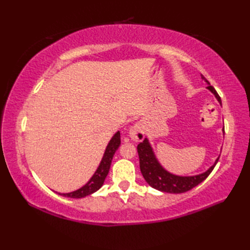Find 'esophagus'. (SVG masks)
Returning <instances> with one entry per match:
<instances>
[{
  "label": "esophagus",
  "instance_id": "1",
  "mask_svg": "<svg viewBox=\"0 0 250 250\" xmlns=\"http://www.w3.org/2000/svg\"><path fill=\"white\" fill-rule=\"evenodd\" d=\"M129 136L131 137V140H133L134 142L143 141L145 136L144 125H143L142 122H136V124L130 129Z\"/></svg>",
  "mask_w": 250,
  "mask_h": 250
}]
</instances>
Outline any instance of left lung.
Here are the masks:
<instances>
[{"label": "left lung", "instance_id": "1", "mask_svg": "<svg viewBox=\"0 0 250 250\" xmlns=\"http://www.w3.org/2000/svg\"><path fill=\"white\" fill-rule=\"evenodd\" d=\"M202 78L205 79L203 75H202ZM207 89H208L211 93L215 94L216 99L218 100V102L221 104L220 97L219 94L217 93L215 88L208 84ZM137 152H139L140 158L141 172L147 184L151 186L152 188L167 193H183L186 192V191H189L194 188L195 186H198L199 184L203 182L204 179L207 178V176L211 173L217 162L219 160L218 157L213 166L207 169L206 172L195 175V176H177V175H173L167 172V169H164L161 167V164L158 162L155 153L152 151V148L147 139H145L137 145Z\"/></svg>", "mask_w": 250, "mask_h": 250}]
</instances>
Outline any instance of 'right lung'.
<instances>
[{"label":"right lung","instance_id":"add662e5","mask_svg":"<svg viewBox=\"0 0 250 250\" xmlns=\"http://www.w3.org/2000/svg\"><path fill=\"white\" fill-rule=\"evenodd\" d=\"M119 146H120V132L118 131L113 137H111V140L109 141L108 145L105 149L102 161H101L98 169L93 174V176L90 178L89 182L84 185L83 187H82L81 189H78L76 191H73V192L59 193V194L63 196H67V198L81 199V198H83V196H87L89 194L95 192V191H98L103 186L104 180L109 172L111 160H113L115 152L117 149H118Z\"/></svg>","mask_w":250,"mask_h":250}]
</instances>
